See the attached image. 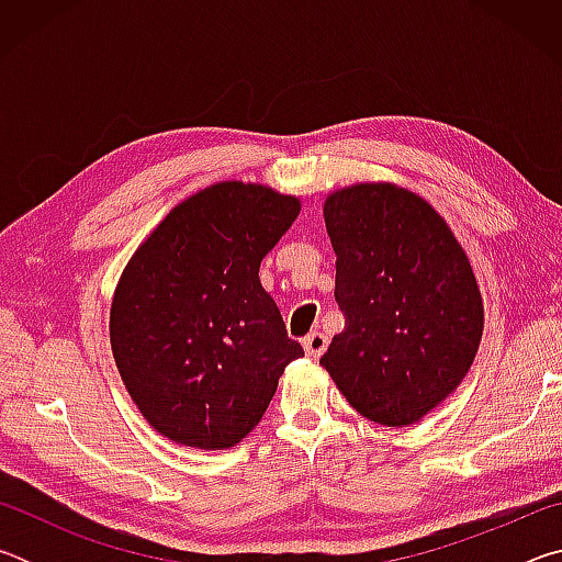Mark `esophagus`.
Segmentation results:
<instances>
[{
	"mask_svg": "<svg viewBox=\"0 0 562 562\" xmlns=\"http://www.w3.org/2000/svg\"><path fill=\"white\" fill-rule=\"evenodd\" d=\"M302 347H304V355H307L310 359H319L322 351L327 349V337L322 335V331H312V335L304 337Z\"/></svg>",
	"mask_w": 562,
	"mask_h": 562,
	"instance_id": "34e87169",
	"label": "esophagus"
}]
</instances>
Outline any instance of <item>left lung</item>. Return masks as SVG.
Segmentation results:
<instances>
[{
  "mask_svg": "<svg viewBox=\"0 0 562 562\" xmlns=\"http://www.w3.org/2000/svg\"><path fill=\"white\" fill-rule=\"evenodd\" d=\"M345 329L319 364L361 416L412 426L463 382L483 337V297L449 223L396 183L325 201Z\"/></svg>",
  "mask_w": 562,
  "mask_h": 562,
  "instance_id": "8db88e82",
  "label": "left lung"
}]
</instances>
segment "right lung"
<instances>
[{"instance_id":"add662e5","label":"right lung","mask_w":562,"mask_h":562,"mask_svg":"<svg viewBox=\"0 0 562 562\" xmlns=\"http://www.w3.org/2000/svg\"><path fill=\"white\" fill-rule=\"evenodd\" d=\"M300 207L270 186L221 180L178 203L123 268L113 359L133 404L173 443H240L304 355L258 274Z\"/></svg>"}]
</instances>
